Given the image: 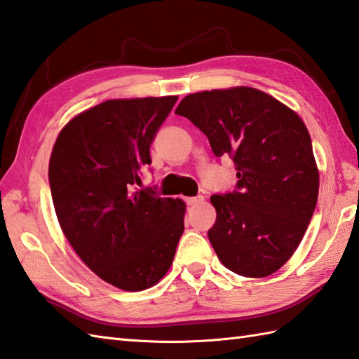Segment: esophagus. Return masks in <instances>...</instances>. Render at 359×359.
<instances>
[{
    "label": "esophagus",
    "instance_id": "esophagus-1",
    "mask_svg": "<svg viewBox=\"0 0 359 359\" xmlns=\"http://www.w3.org/2000/svg\"><path fill=\"white\" fill-rule=\"evenodd\" d=\"M205 197L203 196H197V197H187V203L191 205V207H194V205H199V203H203Z\"/></svg>",
    "mask_w": 359,
    "mask_h": 359
}]
</instances>
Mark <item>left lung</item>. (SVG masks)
Returning <instances> with one entry per match:
<instances>
[{
    "mask_svg": "<svg viewBox=\"0 0 359 359\" xmlns=\"http://www.w3.org/2000/svg\"><path fill=\"white\" fill-rule=\"evenodd\" d=\"M231 156L238 189L211 196L217 219L208 239L219 261L245 278L278 271L307 231L319 171L302 118L262 90L236 86L187 95L175 109Z\"/></svg>",
    "mask_w": 359,
    "mask_h": 359,
    "instance_id": "obj_1",
    "label": "left lung"
}]
</instances>
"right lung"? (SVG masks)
<instances>
[{"label":"right lung","instance_id":"add662e5","mask_svg":"<svg viewBox=\"0 0 359 359\" xmlns=\"http://www.w3.org/2000/svg\"><path fill=\"white\" fill-rule=\"evenodd\" d=\"M175 102L177 95L103 102L67 121L52 148L49 184L66 239L98 278L125 292L165 276L185 228L184 201L134 188Z\"/></svg>","mask_w":359,"mask_h":359}]
</instances>
